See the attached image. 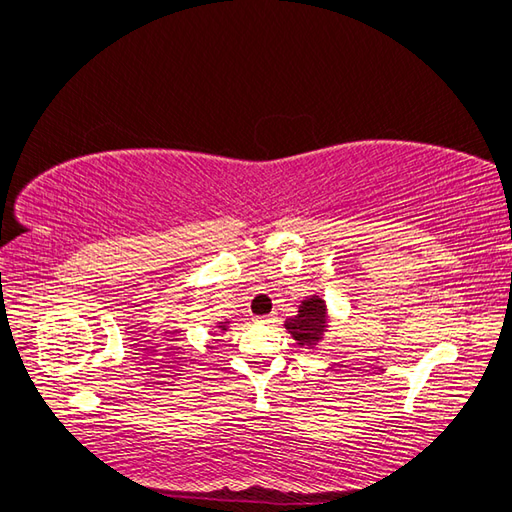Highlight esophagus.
I'll list each match as a JSON object with an SVG mask.
<instances>
[{"label":"esophagus","instance_id":"esophagus-1","mask_svg":"<svg viewBox=\"0 0 512 512\" xmlns=\"http://www.w3.org/2000/svg\"><path fill=\"white\" fill-rule=\"evenodd\" d=\"M275 318L273 316H258L256 318V322H260V324H269V322H273Z\"/></svg>","mask_w":512,"mask_h":512}]
</instances>
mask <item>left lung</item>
<instances>
[{"instance_id": "1", "label": "left lung", "mask_w": 512, "mask_h": 512, "mask_svg": "<svg viewBox=\"0 0 512 512\" xmlns=\"http://www.w3.org/2000/svg\"><path fill=\"white\" fill-rule=\"evenodd\" d=\"M331 314L327 301L318 294H312L301 301L297 316H292L284 322V329L294 339V344L299 348H316L324 335L329 333Z\"/></svg>"}]
</instances>
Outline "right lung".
Returning a JSON list of instances; mask_svg holds the SVG:
<instances>
[{
  "mask_svg": "<svg viewBox=\"0 0 512 512\" xmlns=\"http://www.w3.org/2000/svg\"><path fill=\"white\" fill-rule=\"evenodd\" d=\"M228 327H230V320H224V322H218V324H215V329H218L220 333H226V331H228Z\"/></svg>",
  "mask_w": 512,
  "mask_h": 512,
  "instance_id": "add662e5",
  "label": "right lung"
}]
</instances>
